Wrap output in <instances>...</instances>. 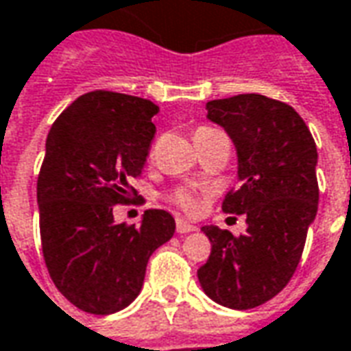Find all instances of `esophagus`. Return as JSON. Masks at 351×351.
<instances>
[{
    "mask_svg": "<svg viewBox=\"0 0 351 351\" xmlns=\"http://www.w3.org/2000/svg\"><path fill=\"white\" fill-rule=\"evenodd\" d=\"M195 226L192 223H188L184 219H176V232L178 234H188V232H194Z\"/></svg>",
    "mask_w": 351,
    "mask_h": 351,
    "instance_id": "34e87169",
    "label": "esophagus"
}]
</instances>
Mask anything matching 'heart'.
<instances>
[{
	"label": "heart",
	"mask_w": 351,
	"mask_h": 351,
	"mask_svg": "<svg viewBox=\"0 0 351 351\" xmlns=\"http://www.w3.org/2000/svg\"><path fill=\"white\" fill-rule=\"evenodd\" d=\"M204 132H213V130H211V128H199L195 134H204ZM175 202L180 207H184L186 211H192V209L195 207L194 197H192V194H190V192H186V190H180V192L175 195Z\"/></svg>",
	"instance_id": "obj_1"
}]
</instances>
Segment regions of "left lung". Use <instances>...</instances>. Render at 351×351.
<instances>
[{
    "label": "left lung",
    "mask_w": 351,
    "mask_h": 351,
    "mask_svg": "<svg viewBox=\"0 0 351 351\" xmlns=\"http://www.w3.org/2000/svg\"><path fill=\"white\" fill-rule=\"evenodd\" d=\"M238 157V188L223 211L245 217L244 234L204 226L211 256L197 269L213 302L252 309L275 298L294 275L319 206L317 145L294 107L259 94L207 101Z\"/></svg>",
    "instance_id": "left-lung-1"
}]
</instances>
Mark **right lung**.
Returning a JSON list of instances; mask_svg holds the SVG:
<instances>
[{
	"instance_id": "obj_1",
	"label": "right lung",
	"mask_w": 351,
	"mask_h": 351,
	"mask_svg": "<svg viewBox=\"0 0 351 351\" xmlns=\"http://www.w3.org/2000/svg\"><path fill=\"white\" fill-rule=\"evenodd\" d=\"M157 113L149 99L97 90L66 107L45 140L38 176L45 267L86 313L130 306L149 256L175 234V219L163 209H147L138 226L113 221V206L128 202V182L144 171Z\"/></svg>"
}]
</instances>
